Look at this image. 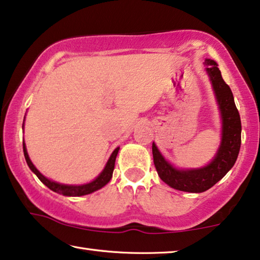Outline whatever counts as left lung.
I'll return each mask as SVG.
<instances>
[{"label": "left lung", "mask_w": 260, "mask_h": 260, "mask_svg": "<svg viewBox=\"0 0 260 260\" xmlns=\"http://www.w3.org/2000/svg\"><path fill=\"white\" fill-rule=\"evenodd\" d=\"M205 66L222 118L221 145L215 157L207 166L199 169H176L163 157L152 142V157L159 178L172 188L191 193L207 191L223 178L234 167L241 148V117L232 90L222 78L215 61L206 59Z\"/></svg>", "instance_id": "1"}]
</instances>
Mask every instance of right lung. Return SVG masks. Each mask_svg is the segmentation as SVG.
<instances>
[{
  "label": "right lung",
  "instance_id": "right-lung-1",
  "mask_svg": "<svg viewBox=\"0 0 260 260\" xmlns=\"http://www.w3.org/2000/svg\"><path fill=\"white\" fill-rule=\"evenodd\" d=\"M23 151H24V156H25V159H26L28 168L31 169V171L34 172V174L37 175V177H38V178L41 180V183L46 185L49 189H52V191H54L62 196L81 197V196L90 194V193L97 191V189H100L103 186H105V185L110 182L111 178H112V174L114 170V163H115V158H117V155L119 151V147L115 148L112 154H111L108 163H106L104 170L101 172V175L98 176L96 179H93L92 182H90L88 184H83V185H64V184L53 182V180H49L44 175H41L38 169H37L34 166V163L31 162V159L27 155L25 143L24 142H23Z\"/></svg>",
  "mask_w": 260,
  "mask_h": 260
}]
</instances>
